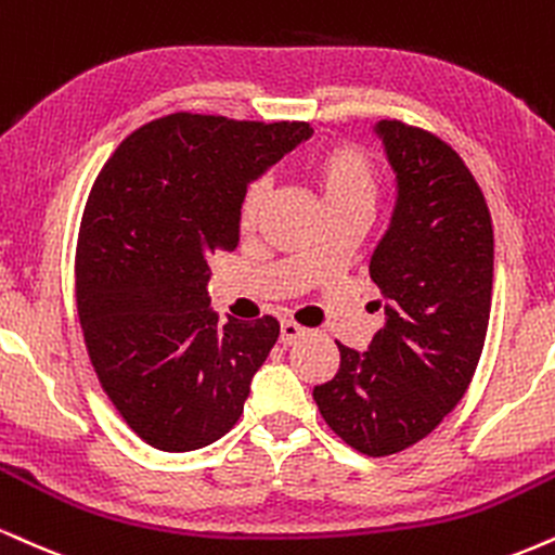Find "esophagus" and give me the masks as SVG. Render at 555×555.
<instances>
[{"label": "esophagus", "mask_w": 555, "mask_h": 555, "mask_svg": "<svg viewBox=\"0 0 555 555\" xmlns=\"http://www.w3.org/2000/svg\"><path fill=\"white\" fill-rule=\"evenodd\" d=\"M305 328L302 325H297L295 320H284L282 323V333H279V341H282L284 346H292L297 341V338H302L305 336Z\"/></svg>", "instance_id": "34e87169"}]
</instances>
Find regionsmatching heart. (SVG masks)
<instances>
[{"mask_svg": "<svg viewBox=\"0 0 555 555\" xmlns=\"http://www.w3.org/2000/svg\"><path fill=\"white\" fill-rule=\"evenodd\" d=\"M312 180H315L325 209H336L344 204H375L377 196V168L370 152L359 144L338 142L315 152L310 159ZM263 178L250 180L240 198V224L250 227L258 219L266 204Z\"/></svg>", "mask_w": 555, "mask_h": 555, "instance_id": "obj_1", "label": "heart"}]
</instances>
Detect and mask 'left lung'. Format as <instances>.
<instances>
[{
	"instance_id": "8db88e82",
	"label": "left lung",
	"mask_w": 555,
	"mask_h": 555,
	"mask_svg": "<svg viewBox=\"0 0 555 555\" xmlns=\"http://www.w3.org/2000/svg\"><path fill=\"white\" fill-rule=\"evenodd\" d=\"M377 133L398 180L390 230L370 260L385 328L364 353L338 344L336 377L312 390L325 424L370 457L422 442L460 403L493 289L491 214L463 157L403 121H379Z\"/></svg>"
}]
</instances>
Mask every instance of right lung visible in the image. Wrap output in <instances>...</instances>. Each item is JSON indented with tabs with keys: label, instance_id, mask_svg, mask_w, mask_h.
Instances as JSON below:
<instances>
[{
	"label": "right lung",
	"instance_id": "obj_1",
	"mask_svg": "<svg viewBox=\"0 0 555 555\" xmlns=\"http://www.w3.org/2000/svg\"><path fill=\"white\" fill-rule=\"evenodd\" d=\"M310 133L305 121L170 113L98 172L79 222L77 312L105 396L146 444L198 450L237 424L279 323H222L209 260L237 248L250 180Z\"/></svg>",
	"mask_w": 555,
	"mask_h": 555
}]
</instances>
